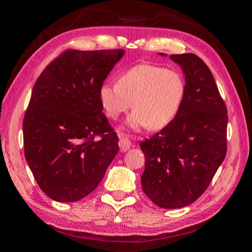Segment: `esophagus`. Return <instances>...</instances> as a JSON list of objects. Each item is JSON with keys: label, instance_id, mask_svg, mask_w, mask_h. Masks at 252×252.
Segmentation results:
<instances>
[{"label": "esophagus", "instance_id": "esophagus-1", "mask_svg": "<svg viewBox=\"0 0 252 252\" xmlns=\"http://www.w3.org/2000/svg\"><path fill=\"white\" fill-rule=\"evenodd\" d=\"M119 146H120V150L122 152H126L131 148V142L126 138H122L120 136V141H119Z\"/></svg>", "mask_w": 252, "mask_h": 252}]
</instances>
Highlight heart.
<instances>
[{
    "label": "heart",
    "instance_id": "b5f03b06",
    "mask_svg": "<svg viewBox=\"0 0 252 252\" xmlns=\"http://www.w3.org/2000/svg\"><path fill=\"white\" fill-rule=\"evenodd\" d=\"M185 95L178 72L152 64H138L122 73L118 83L105 82L99 90L102 108L116 120L131 108L126 126L140 131L164 127L176 116Z\"/></svg>",
    "mask_w": 252,
    "mask_h": 252
}]
</instances>
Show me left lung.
Instances as JSON below:
<instances>
[{"instance_id": "obj_1", "label": "left lung", "mask_w": 252, "mask_h": 252, "mask_svg": "<svg viewBox=\"0 0 252 252\" xmlns=\"http://www.w3.org/2000/svg\"><path fill=\"white\" fill-rule=\"evenodd\" d=\"M162 57L165 54L159 53ZM185 76L176 117L140 143L146 157L142 190L158 207L189 206L210 185L227 152V108L211 71L192 53L172 54Z\"/></svg>"}]
</instances>
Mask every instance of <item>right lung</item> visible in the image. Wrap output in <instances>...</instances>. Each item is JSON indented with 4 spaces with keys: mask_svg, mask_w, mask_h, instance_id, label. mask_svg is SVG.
I'll return each mask as SVG.
<instances>
[{
    "mask_svg": "<svg viewBox=\"0 0 252 252\" xmlns=\"http://www.w3.org/2000/svg\"><path fill=\"white\" fill-rule=\"evenodd\" d=\"M125 50H67L34 84L23 121L24 155L41 190L59 202L95 189L119 151L99 90ZM100 136L99 139H95Z\"/></svg>",
    "mask_w": 252,
    "mask_h": 252,
    "instance_id": "1",
    "label": "right lung"
}]
</instances>
